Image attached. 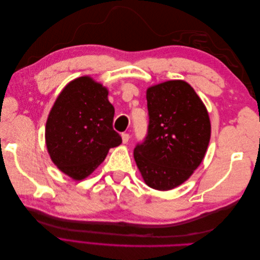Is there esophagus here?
Wrapping results in <instances>:
<instances>
[{
  "mask_svg": "<svg viewBox=\"0 0 260 260\" xmlns=\"http://www.w3.org/2000/svg\"><path fill=\"white\" fill-rule=\"evenodd\" d=\"M121 139H122V143H124V144L128 143L129 142V139H130L129 133H122Z\"/></svg>",
  "mask_w": 260,
  "mask_h": 260,
  "instance_id": "obj_1",
  "label": "esophagus"
}]
</instances>
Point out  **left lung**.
Segmentation results:
<instances>
[{"label":"left lung","mask_w":260,"mask_h":260,"mask_svg":"<svg viewBox=\"0 0 260 260\" xmlns=\"http://www.w3.org/2000/svg\"><path fill=\"white\" fill-rule=\"evenodd\" d=\"M146 100L147 135L133 156L145 183L168 191L182 184L201 165L210 140L209 116L183 80L149 86Z\"/></svg>","instance_id":"1"}]
</instances>
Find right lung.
<instances>
[{"instance_id":"1","label":"right lung","mask_w":260,"mask_h":260,"mask_svg":"<svg viewBox=\"0 0 260 260\" xmlns=\"http://www.w3.org/2000/svg\"><path fill=\"white\" fill-rule=\"evenodd\" d=\"M105 86L84 76L69 82L49 114L45 142L52 161L75 180L90 176L121 144Z\"/></svg>"}]
</instances>
